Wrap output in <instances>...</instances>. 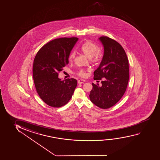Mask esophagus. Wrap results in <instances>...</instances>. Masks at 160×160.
Instances as JSON below:
<instances>
[{
  "label": "esophagus",
  "instance_id": "obj_1",
  "mask_svg": "<svg viewBox=\"0 0 160 160\" xmlns=\"http://www.w3.org/2000/svg\"><path fill=\"white\" fill-rule=\"evenodd\" d=\"M85 82V80H84V79H79L78 81V84H82V83H84Z\"/></svg>",
  "mask_w": 160,
  "mask_h": 160
}]
</instances>
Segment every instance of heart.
I'll list each match as a JSON object with an SVG mask.
<instances>
[{
  "mask_svg": "<svg viewBox=\"0 0 160 160\" xmlns=\"http://www.w3.org/2000/svg\"><path fill=\"white\" fill-rule=\"evenodd\" d=\"M81 51L83 54H84L89 59L92 60L93 62H97L101 58L102 55L98 52V47L96 44L92 42L91 41H87L81 46ZM75 54L74 52H72L69 56V60L71 61L75 58ZM78 75L81 77L85 76V73L83 70H80L77 72Z\"/></svg>",
  "mask_w": 160,
  "mask_h": 160,
  "instance_id": "1",
  "label": "heart"
}]
</instances>
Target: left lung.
<instances>
[{"instance_id": "left-lung-1", "label": "left lung", "mask_w": 160, "mask_h": 160, "mask_svg": "<svg viewBox=\"0 0 160 160\" xmlns=\"http://www.w3.org/2000/svg\"><path fill=\"white\" fill-rule=\"evenodd\" d=\"M98 40L104 49L102 59L94 72V79L102 84L92 83L90 100L96 106L107 109L113 106L124 95L129 79L128 61L125 51L116 41L107 36Z\"/></svg>"}]
</instances>
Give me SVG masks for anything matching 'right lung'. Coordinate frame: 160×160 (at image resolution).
<instances>
[{
    "mask_svg": "<svg viewBox=\"0 0 160 160\" xmlns=\"http://www.w3.org/2000/svg\"><path fill=\"white\" fill-rule=\"evenodd\" d=\"M77 38H56L44 45L36 54L32 68L36 91L49 106L60 107L72 96L77 81L74 78L62 81L58 72L68 64L71 52Z\"/></svg>",
    "mask_w": 160,
    "mask_h": 160,
    "instance_id": "right-lung-1",
    "label": "right lung"
}]
</instances>
